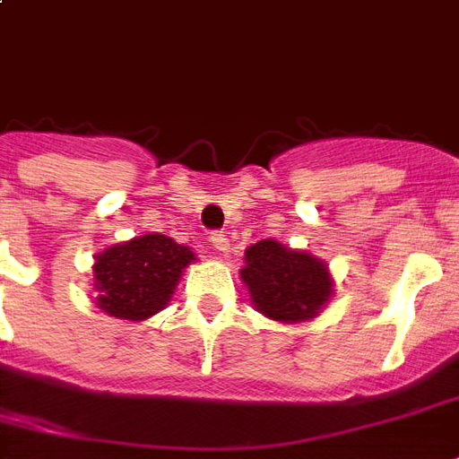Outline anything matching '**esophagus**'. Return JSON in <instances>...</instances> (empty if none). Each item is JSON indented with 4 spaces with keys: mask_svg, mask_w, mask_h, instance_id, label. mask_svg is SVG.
I'll return each mask as SVG.
<instances>
[{
    "mask_svg": "<svg viewBox=\"0 0 459 459\" xmlns=\"http://www.w3.org/2000/svg\"><path fill=\"white\" fill-rule=\"evenodd\" d=\"M209 240H212V245H214V250L221 252V255H226V252L230 250L229 238L223 236V233H219V230H216V233H212V236H209Z\"/></svg>",
    "mask_w": 459,
    "mask_h": 459,
    "instance_id": "obj_1",
    "label": "esophagus"
}]
</instances>
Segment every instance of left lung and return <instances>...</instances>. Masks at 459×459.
I'll list each match as a JSON object with an SVG mask.
<instances>
[{"instance_id": "8db88e82", "label": "left lung", "mask_w": 459, "mask_h": 459, "mask_svg": "<svg viewBox=\"0 0 459 459\" xmlns=\"http://www.w3.org/2000/svg\"><path fill=\"white\" fill-rule=\"evenodd\" d=\"M240 279L255 309L281 324L314 319L333 295L326 262L276 240H259L245 250Z\"/></svg>"}]
</instances>
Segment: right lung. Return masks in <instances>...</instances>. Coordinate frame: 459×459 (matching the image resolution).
Returning a JSON list of instances; mask_svg holds the SVG:
<instances>
[{
  "label": "right lung",
  "mask_w": 459,
  "mask_h": 459,
  "mask_svg": "<svg viewBox=\"0 0 459 459\" xmlns=\"http://www.w3.org/2000/svg\"><path fill=\"white\" fill-rule=\"evenodd\" d=\"M195 252L161 233H147L95 255L97 307L109 316L145 321L161 312Z\"/></svg>",
  "instance_id": "obj_1"
}]
</instances>
